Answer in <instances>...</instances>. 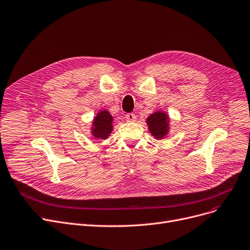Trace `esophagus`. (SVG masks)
I'll return each instance as SVG.
<instances>
[{
  "mask_svg": "<svg viewBox=\"0 0 250 250\" xmlns=\"http://www.w3.org/2000/svg\"><path fill=\"white\" fill-rule=\"evenodd\" d=\"M125 119H126L127 123H134V122H136L137 116L134 113H127L125 115Z\"/></svg>",
  "mask_w": 250,
  "mask_h": 250,
  "instance_id": "34e87169",
  "label": "esophagus"
}]
</instances>
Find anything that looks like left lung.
Listing matches in <instances>:
<instances>
[{"instance_id":"1","label":"left lung","mask_w":250,"mask_h":250,"mask_svg":"<svg viewBox=\"0 0 250 250\" xmlns=\"http://www.w3.org/2000/svg\"><path fill=\"white\" fill-rule=\"evenodd\" d=\"M149 132L157 140L164 139L169 131V117L164 111H155L146 118Z\"/></svg>"}]
</instances>
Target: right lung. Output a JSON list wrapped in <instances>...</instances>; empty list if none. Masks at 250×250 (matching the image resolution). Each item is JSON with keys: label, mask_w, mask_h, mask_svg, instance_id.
I'll return each instance as SVG.
<instances>
[{"label": "right lung", "mask_w": 250, "mask_h": 250, "mask_svg": "<svg viewBox=\"0 0 250 250\" xmlns=\"http://www.w3.org/2000/svg\"><path fill=\"white\" fill-rule=\"evenodd\" d=\"M113 117L109 111L101 110L93 119L91 134L95 139L105 140L110 136L113 129Z\"/></svg>", "instance_id": "1"}]
</instances>
